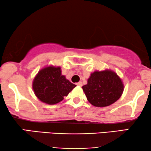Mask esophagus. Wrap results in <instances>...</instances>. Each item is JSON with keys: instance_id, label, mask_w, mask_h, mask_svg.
Returning a JSON list of instances; mask_svg holds the SVG:
<instances>
[{"instance_id": "obj_1", "label": "esophagus", "mask_w": 151, "mask_h": 151, "mask_svg": "<svg viewBox=\"0 0 151 151\" xmlns=\"http://www.w3.org/2000/svg\"><path fill=\"white\" fill-rule=\"evenodd\" d=\"M76 85L79 86H82V82H79L78 83H76Z\"/></svg>"}]
</instances>
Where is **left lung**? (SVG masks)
<instances>
[{
    "mask_svg": "<svg viewBox=\"0 0 151 151\" xmlns=\"http://www.w3.org/2000/svg\"><path fill=\"white\" fill-rule=\"evenodd\" d=\"M82 89L91 104L97 107H104L120 98L124 84L116 73L106 69L91 74L87 84L82 86Z\"/></svg>",
    "mask_w": 151,
    "mask_h": 151,
    "instance_id": "1",
    "label": "left lung"
}]
</instances>
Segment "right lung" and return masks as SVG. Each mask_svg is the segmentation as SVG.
<instances>
[{
	"label": "right lung",
	"instance_id": "right-lung-1",
	"mask_svg": "<svg viewBox=\"0 0 151 151\" xmlns=\"http://www.w3.org/2000/svg\"><path fill=\"white\" fill-rule=\"evenodd\" d=\"M76 86L62 75L60 67L54 66H49L39 71L32 84L36 96L47 104L61 102Z\"/></svg>",
	"mask_w": 151,
	"mask_h": 151
}]
</instances>
